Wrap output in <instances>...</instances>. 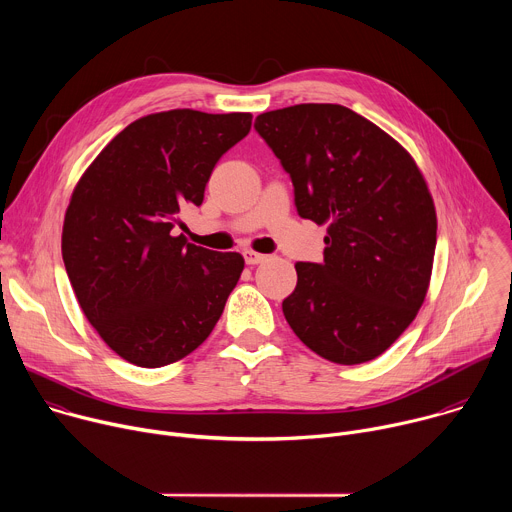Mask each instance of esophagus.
Masks as SVG:
<instances>
[{
	"label": "esophagus",
	"mask_w": 512,
	"mask_h": 512,
	"mask_svg": "<svg viewBox=\"0 0 512 512\" xmlns=\"http://www.w3.org/2000/svg\"><path fill=\"white\" fill-rule=\"evenodd\" d=\"M243 255H245V261H247V265H259V263H263V261L267 259V255H263V253H257V251H251V249H247Z\"/></svg>",
	"instance_id": "1"
}]
</instances>
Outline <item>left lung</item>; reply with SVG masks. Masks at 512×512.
I'll list each match as a JSON object with an SVG mask.
<instances>
[{"instance_id": "left-lung-1", "label": "left lung", "mask_w": 512, "mask_h": 512, "mask_svg": "<svg viewBox=\"0 0 512 512\" xmlns=\"http://www.w3.org/2000/svg\"><path fill=\"white\" fill-rule=\"evenodd\" d=\"M255 129L291 176L302 218L328 225L322 263H296L283 316L322 358L381 356L415 320L429 289L437 216L403 145L332 103L261 113Z\"/></svg>"}]
</instances>
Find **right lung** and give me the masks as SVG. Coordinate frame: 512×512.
<instances>
[{
    "mask_svg": "<svg viewBox=\"0 0 512 512\" xmlns=\"http://www.w3.org/2000/svg\"><path fill=\"white\" fill-rule=\"evenodd\" d=\"M251 113L172 109L135 119L72 190L62 259L79 306L105 344L143 369L196 350L221 318L245 259L216 253L172 229L204 200L225 152Z\"/></svg>",
    "mask_w": 512,
    "mask_h": 512,
    "instance_id": "1",
    "label": "right lung"
}]
</instances>
